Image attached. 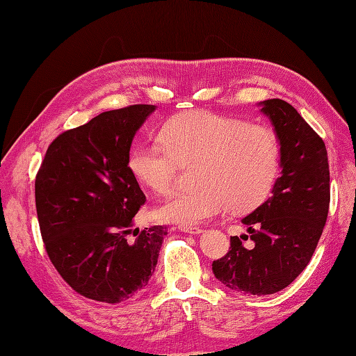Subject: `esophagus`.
<instances>
[{
    "mask_svg": "<svg viewBox=\"0 0 356 356\" xmlns=\"http://www.w3.org/2000/svg\"><path fill=\"white\" fill-rule=\"evenodd\" d=\"M179 230L190 234H200L203 232L200 227H191V225H179Z\"/></svg>",
    "mask_w": 356,
    "mask_h": 356,
    "instance_id": "1",
    "label": "esophagus"
}]
</instances>
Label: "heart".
<instances>
[{
  "instance_id": "b5f03b06",
  "label": "heart",
  "mask_w": 356,
  "mask_h": 356,
  "mask_svg": "<svg viewBox=\"0 0 356 356\" xmlns=\"http://www.w3.org/2000/svg\"><path fill=\"white\" fill-rule=\"evenodd\" d=\"M158 141H139L127 156L131 175L159 195L175 182L178 163L196 159L199 186L174 193L157 209L168 222L196 225L232 204L248 212L270 195L281 172V139L270 127L208 110L172 115Z\"/></svg>"
}]
</instances>
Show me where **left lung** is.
Here are the masks:
<instances>
[{
    "instance_id": "left-lung-1",
    "label": "left lung",
    "mask_w": 356,
    "mask_h": 356,
    "mask_svg": "<svg viewBox=\"0 0 356 356\" xmlns=\"http://www.w3.org/2000/svg\"><path fill=\"white\" fill-rule=\"evenodd\" d=\"M258 105L281 139L282 172L272 196L242 220L248 234L232 236L212 272L236 293L260 297L286 288L309 264L328 217L330 169L324 141L293 105ZM248 238L253 243H241Z\"/></svg>"
}]
</instances>
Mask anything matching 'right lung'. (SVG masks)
Here are the masks:
<instances>
[{"label":"right lung","mask_w":356,"mask_h":356,"mask_svg":"<svg viewBox=\"0 0 356 356\" xmlns=\"http://www.w3.org/2000/svg\"><path fill=\"white\" fill-rule=\"evenodd\" d=\"M154 105L105 111L60 134L35 178V207L50 261L75 293L122 303L152 277L163 225L132 229L145 195L127 169L132 139Z\"/></svg>","instance_id":"right-lung-1"}]
</instances>
